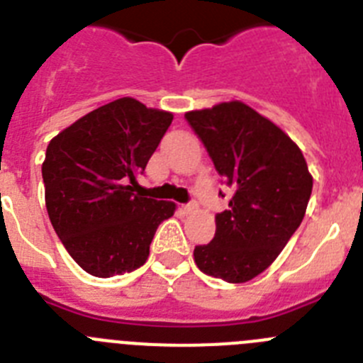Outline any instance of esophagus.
<instances>
[{
    "label": "esophagus",
    "instance_id": "34e87169",
    "mask_svg": "<svg viewBox=\"0 0 363 363\" xmlns=\"http://www.w3.org/2000/svg\"><path fill=\"white\" fill-rule=\"evenodd\" d=\"M198 209V205L192 201V203H187V205H182V211H184V214H192L194 211Z\"/></svg>",
    "mask_w": 363,
    "mask_h": 363
}]
</instances>
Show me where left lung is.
Instances as JSON below:
<instances>
[{"label":"left lung","instance_id":"1","mask_svg":"<svg viewBox=\"0 0 363 363\" xmlns=\"http://www.w3.org/2000/svg\"><path fill=\"white\" fill-rule=\"evenodd\" d=\"M218 174L234 189L216 234L194 249L205 274L243 284L278 258L306 216L313 176L300 147L243 101L185 112Z\"/></svg>","mask_w":363,"mask_h":363}]
</instances>
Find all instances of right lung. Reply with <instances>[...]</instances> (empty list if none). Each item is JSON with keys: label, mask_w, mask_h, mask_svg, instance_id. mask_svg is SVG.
Instances as JSON below:
<instances>
[{"label": "right lung", "mask_w": 363, "mask_h": 363, "mask_svg": "<svg viewBox=\"0 0 363 363\" xmlns=\"http://www.w3.org/2000/svg\"><path fill=\"white\" fill-rule=\"evenodd\" d=\"M171 121L172 112L127 96L50 140L41 165L47 213L67 252L92 277L142 267L158 225L174 214V201L134 192Z\"/></svg>", "instance_id": "obj_1"}]
</instances>
